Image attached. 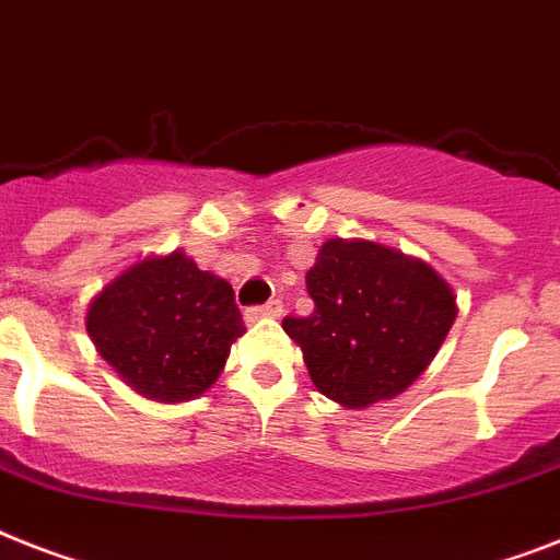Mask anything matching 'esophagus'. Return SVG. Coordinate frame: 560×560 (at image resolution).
Here are the masks:
<instances>
[{"label": "esophagus", "mask_w": 560, "mask_h": 560, "mask_svg": "<svg viewBox=\"0 0 560 560\" xmlns=\"http://www.w3.org/2000/svg\"><path fill=\"white\" fill-rule=\"evenodd\" d=\"M281 311H284L281 299H270L267 304H253V307H247V311H244V319L258 322V319H267V316H281Z\"/></svg>", "instance_id": "34e87169"}]
</instances>
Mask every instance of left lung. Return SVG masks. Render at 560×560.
I'll return each instance as SVG.
<instances>
[{"instance_id": "8db88e82", "label": "left lung", "mask_w": 560, "mask_h": 560, "mask_svg": "<svg viewBox=\"0 0 560 560\" xmlns=\"http://www.w3.org/2000/svg\"><path fill=\"white\" fill-rule=\"evenodd\" d=\"M304 281L316 307L281 327L302 348L313 385L348 408L402 394L457 316L438 272L374 241H327Z\"/></svg>"}]
</instances>
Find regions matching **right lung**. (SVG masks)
<instances>
[{"label": "right lung", "mask_w": 560, "mask_h": 560, "mask_svg": "<svg viewBox=\"0 0 560 560\" xmlns=\"http://www.w3.org/2000/svg\"><path fill=\"white\" fill-rule=\"evenodd\" d=\"M85 327L131 388L184 402L215 383L244 319L224 279L172 253L117 276L91 302Z\"/></svg>", "instance_id": "add662e5"}]
</instances>
